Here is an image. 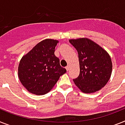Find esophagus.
Returning a JSON list of instances; mask_svg holds the SVG:
<instances>
[{
    "mask_svg": "<svg viewBox=\"0 0 125 125\" xmlns=\"http://www.w3.org/2000/svg\"><path fill=\"white\" fill-rule=\"evenodd\" d=\"M70 66H67L66 67V69L67 71H69V70H70Z\"/></svg>",
    "mask_w": 125,
    "mask_h": 125,
    "instance_id": "34e87169",
    "label": "esophagus"
}]
</instances>
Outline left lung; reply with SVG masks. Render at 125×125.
Returning a JSON list of instances; mask_svg holds the SVG:
<instances>
[{
    "mask_svg": "<svg viewBox=\"0 0 125 125\" xmlns=\"http://www.w3.org/2000/svg\"><path fill=\"white\" fill-rule=\"evenodd\" d=\"M79 55L80 74L73 80L84 93H93L107 84L112 74V64L109 54L97 43L88 38L70 40Z\"/></svg>",
    "mask_w": 125,
    "mask_h": 125,
    "instance_id": "1",
    "label": "left lung"
}]
</instances>
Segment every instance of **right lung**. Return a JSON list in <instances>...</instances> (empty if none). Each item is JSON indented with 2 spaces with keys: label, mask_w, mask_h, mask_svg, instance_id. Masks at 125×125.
Instances as JSON below:
<instances>
[{
  "label": "right lung",
  "mask_w": 125,
  "mask_h": 125,
  "mask_svg": "<svg viewBox=\"0 0 125 125\" xmlns=\"http://www.w3.org/2000/svg\"><path fill=\"white\" fill-rule=\"evenodd\" d=\"M57 43L52 39L43 40L21 59L18 77L29 92L36 95L47 93L66 72L54 54Z\"/></svg>",
  "instance_id": "right-lung-1"
}]
</instances>
